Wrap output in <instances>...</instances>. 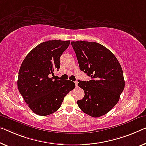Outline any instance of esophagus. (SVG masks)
Here are the masks:
<instances>
[{
  "instance_id": "34e87169",
  "label": "esophagus",
  "mask_w": 146,
  "mask_h": 146,
  "mask_svg": "<svg viewBox=\"0 0 146 146\" xmlns=\"http://www.w3.org/2000/svg\"><path fill=\"white\" fill-rule=\"evenodd\" d=\"M75 86H78V82H77V80H76V81H75Z\"/></svg>"
}]
</instances>
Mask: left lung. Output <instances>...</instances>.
I'll list each match as a JSON object with an SVG mask.
<instances>
[{
	"label": "left lung",
	"mask_w": 146,
	"mask_h": 146,
	"mask_svg": "<svg viewBox=\"0 0 146 146\" xmlns=\"http://www.w3.org/2000/svg\"><path fill=\"white\" fill-rule=\"evenodd\" d=\"M80 69L92 79L78 80L84 96L77 103L84 113L99 117L108 113L119 102L125 88L123 69L113 54L99 43L71 42Z\"/></svg>",
	"instance_id": "8db88e82"
}]
</instances>
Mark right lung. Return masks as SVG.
I'll list each match as a JSON object with an SVG mask.
<instances>
[{
  "mask_svg": "<svg viewBox=\"0 0 146 146\" xmlns=\"http://www.w3.org/2000/svg\"><path fill=\"white\" fill-rule=\"evenodd\" d=\"M70 40H53L34 48L19 69L17 88L29 108L36 115L46 116L56 111L69 91L75 88L71 80L53 79L60 69V58Z\"/></svg>",
  "mask_w": 146,
  "mask_h": 146,
  "instance_id": "obj_1",
  "label": "right lung"
}]
</instances>
